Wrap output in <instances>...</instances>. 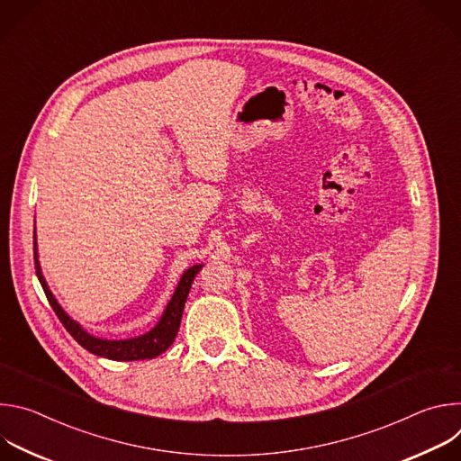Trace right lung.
<instances>
[{
	"label": "right lung",
	"instance_id": "obj_1",
	"mask_svg": "<svg viewBox=\"0 0 461 461\" xmlns=\"http://www.w3.org/2000/svg\"><path fill=\"white\" fill-rule=\"evenodd\" d=\"M34 268H36L38 281L49 299V304L52 306L58 319L65 326V330H68L75 338V341L78 345H82L86 350H89L95 356L107 357L113 361H139V359H153V357L160 356L162 352H166L173 345L178 328H180V319H182V312H184V304H185L191 283H193L194 276L201 272L203 265H194L182 274L166 310L162 312V317L158 319V322L151 328V330L142 336L129 338V339L96 338V336L89 334L78 321H75L68 312L61 308V304L56 301V297L49 290V285L41 274V267L38 260L36 228H34Z\"/></svg>",
	"mask_w": 461,
	"mask_h": 461
}]
</instances>
